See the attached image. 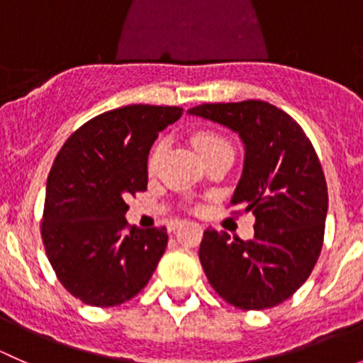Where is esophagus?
Instances as JSON below:
<instances>
[{
  "label": "esophagus",
  "mask_w": 363,
  "mask_h": 363,
  "mask_svg": "<svg viewBox=\"0 0 363 363\" xmlns=\"http://www.w3.org/2000/svg\"><path fill=\"white\" fill-rule=\"evenodd\" d=\"M182 223H184V221H181V219H175V221L170 223V230H174V232H175V230H177L179 226L182 225Z\"/></svg>",
  "instance_id": "34e87169"
}]
</instances>
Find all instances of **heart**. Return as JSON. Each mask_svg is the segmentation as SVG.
<instances>
[{
	"mask_svg": "<svg viewBox=\"0 0 363 363\" xmlns=\"http://www.w3.org/2000/svg\"><path fill=\"white\" fill-rule=\"evenodd\" d=\"M193 145L199 149V152L203 156L205 161H208L212 156L219 155V152L233 151L228 138L216 133V131H207V130L196 131V133L193 135ZM161 156H163V144L160 142V144L155 145L151 156H149V172H155L156 168H158Z\"/></svg>",
	"mask_w": 363,
	"mask_h": 363,
	"instance_id": "obj_1",
	"label": "heart"
}]
</instances>
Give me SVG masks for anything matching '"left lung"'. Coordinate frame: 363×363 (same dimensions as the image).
I'll return each instance as SVG.
<instances>
[{"label": "left lung", "mask_w": 363, "mask_h": 363, "mask_svg": "<svg viewBox=\"0 0 363 363\" xmlns=\"http://www.w3.org/2000/svg\"><path fill=\"white\" fill-rule=\"evenodd\" d=\"M239 133L246 156L230 203L252 212L255 237L207 228L200 262L216 294L244 311L279 306L313 272L323 246L328 191L316 151L296 121L262 100L188 111Z\"/></svg>", "instance_id": "1"}]
</instances>
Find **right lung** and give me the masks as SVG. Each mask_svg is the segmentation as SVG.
<instances>
[{
  "label": "right lung",
  "mask_w": 363,
  "mask_h": 363,
  "mask_svg": "<svg viewBox=\"0 0 363 363\" xmlns=\"http://www.w3.org/2000/svg\"><path fill=\"white\" fill-rule=\"evenodd\" d=\"M181 107L128 105L87 121L49 172L42 239L57 279L87 306L113 307L151 279L168 242L164 226L128 225V196L147 189V158Z\"/></svg>",
  "instance_id": "add662e5"
}]
</instances>
